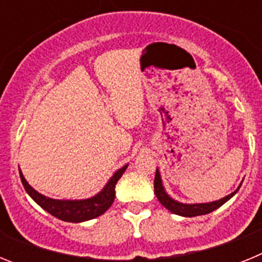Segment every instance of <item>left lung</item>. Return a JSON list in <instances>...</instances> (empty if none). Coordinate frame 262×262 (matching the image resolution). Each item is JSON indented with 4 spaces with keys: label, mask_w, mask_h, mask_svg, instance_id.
<instances>
[{
    "label": "left lung",
    "mask_w": 262,
    "mask_h": 262,
    "mask_svg": "<svg viewBox=\"0 0 262 262\" xmlns=\"http://www.w3.org/2000/svg\"><path fill=\"white\" fill-rule=\"evenodd\" d=\"M242 184L239 185V187L235 191H232V193L228 194V195L224 196V198H222L219 201H214V202L209 203H182L173 200L172 196L166 193L165 187L163 185V180H161V176H160V170L156 169V176H155V194H156L159 202L170 212H173L176 215H181V216L193 217L200 216V215H206L209 214V212H212L214 210L219 209L222 205H224L227 201L231 200L239 191Z\"/></svg>",
    "instance_id": "obj_1"
}]
</instances>
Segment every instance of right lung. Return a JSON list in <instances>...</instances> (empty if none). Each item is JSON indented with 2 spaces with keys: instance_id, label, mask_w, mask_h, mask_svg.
I'll list each match as a JSON object with an SVG mask.
<instances>
[{
  "instance_id": "1",
  "label": "right lung",
  "mask_w": 262,
  "mask_h": 262,
  "mask_svg": "<svg viewBox=\"0 0 262 262\" xmlns=\"http://www.w3.org/2000/svg\"><path fill=\"white\" fill-rule=\"evenodd\" d=\"M128 164L118 169L114 174L111 176L107 184L103 186V189L96 195L86 198V200H53L50 196H46L36 191L31 185L26 181L19 169L20 181H22L25 190L27 191L32 200L35 201L41 209L50 212L55 217L64 222H71V223H81L90 219L102 215L106 210H108L115 198V185L118 180L122 177L124 170L127 169Z\"/></svg>"
}]
</instances>
